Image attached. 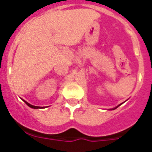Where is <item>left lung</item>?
Here are the masks:
<instances>
[{"label":"left lung","mask_w":152,"mask_h":152,"mask_svg":"<svg viewBox=\"0 0 152 152\" xmlns=\"http://www.w3.org/2000/svg\"><path fill=\"white\" fill-rule=\"evenodd\" d=\"M119 106H120V105H119ZM119 106H118V107H119ZM115 108H117V107H115ZM115 108H114V109H115Z\"/></svg>","instance_id":"obj_1"}]
</instances>
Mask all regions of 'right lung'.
<instances>
[{
	"instance_id": "right-lung-1",
	"label": "right lung",
	"mask_w": 152,
	"mask_h": 152,
	"mask_svg": "<svg viewBox=\"0 0 152 152\" xmlns=\"http://www.w3.org/2000/svg\"><path fill=\"white\" fill-rule=\"evenodd\" d=\"M25 102V101H24ZM25 103L27 104V105L28 106V107H31V108H34V109H37V108H40V107H37V106H33V105H31L30 103H28V102H25Z\"/></svg>"
}]
</instances>
